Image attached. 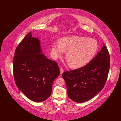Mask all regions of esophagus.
Instances as JSON below:
<instances>
[{"label": "esophagus", "instance_id": "obj_1", "mask_svg": "<svg viewBox=\"0 0 121 121\" xmlns=\"http://www.w3.org/2000/svg\"><path fill=\"white\" fill-rule=\"evenodd\" d=\"M63 72H64V70H63V68H61L60 69V74L61 75L63 73Z\"/></svg>", "mask_w": 121, "mask_h": 121}]
</instances>
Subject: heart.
Segmentation results:
<instances>
[{
  "label": "heart",
  "instance_id": "obj_1",
  "mask_svg": "<svg viewBox=\"0 0 121 121\" xmlns=\"http://www.w3.org/2000/svg\"><path fill=\"white\" fill-rule=\"evenodd\" d=\"M97 41L93 39L78 36L63 38L60 42L54 43L52 52L55 58L67 52L66 58L70 65L78 68L88 63L98 51Z\"/></svg>",
  "mask_w": 121,
  "mask_h": 121
}]
</instances>
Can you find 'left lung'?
<instances>
[{"instance_id": "8db88e82", "label": "left lung", "mask_w": 121, "mask_h": 121, "mask_svg": "<svg viewBox=\"0 0 121 121\" xmlns=\"http://www.w3.org/2000/svg\"><path fill=\"white\" fill-rule=\"evenodd\" d=\"M109 68V53L104 43L100 52L89 63L63 73L68 97L78 103L91 99L104 88Z\"/></svg>"}]
</instances>
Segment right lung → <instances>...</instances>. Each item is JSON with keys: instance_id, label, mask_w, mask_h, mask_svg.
<instances>
[{"instance_id": "right-lung-1", "label": "right lung", "mask_w": 121, "mask_h": 121, "mask_svg": "<svg viewBox=\"0 0 121 121\" xmlns=\"http://www.w3.org/2000/svg\"><path fill=\"white\" fill-rule=\"evenodd\" d=\"M13 71L18 89L31 100L41 102L51 94L53 81L59 75L58 64L43 54L40 41L29 33L17 46Z\"/></svg>"}]
</instances>
